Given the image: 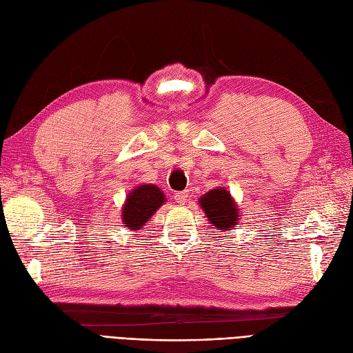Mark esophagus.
Instances as JSON below:
<instances>
[{
    "label": "esophagus",
    "mask_w": 353,
    "mask_h": 353,
    "mask_svg": "<svg viewBox=\"0 0 353 353\" xmlns=\"http://www.w3.org/2000/svg\"><path fill=\"white\" fill-rule=\"evenodd\" d=\"M174 199H175L176 203H179V205H185L187 199H188V193H187V191H181V193H175Z\"/></svg>",
    "instance_id": "34e87169"
}]
</instances>
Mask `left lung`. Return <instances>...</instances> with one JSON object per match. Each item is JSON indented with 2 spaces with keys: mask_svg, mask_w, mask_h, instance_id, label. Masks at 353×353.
<instances>
[{
  "mask_svg": "<svg viewBox=\"0 0 353 353\" xmlns=\"http://www.w3.org/2000/svg\"><path fill=\"white\" fill-rule=\"evenodd\" d=\"M200 205L210 223L218 230L227 231L231 227L239 225V209L231 199L230 191L225 188L210 190L200 199Z\"/></svg>",
  "mask_w": 353,
  "mask_h": 353,
  "instance_id": "obj_1",
  "label": "left lung"
}]
</instances>
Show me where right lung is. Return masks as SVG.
Returning <instances> with one entry per match:
<instances>
[{
    "mask_svg": "<svg viewBox=\"0 0 353 353\" xmlns=\"http://www.w3.org/2000/svg\"><path fill=\"white\" fill-rule=\"evenodd\" d=\"M165 194L153 184H145L132 190L126 199L122 219L126 228L138 230L148 221L153 213L163 205Z\"/></svg>",
    "mask_w": 353,
    "mask_h": 353,
    "instance_id": "1",
    "label": "right lung"
}]
</instances>
